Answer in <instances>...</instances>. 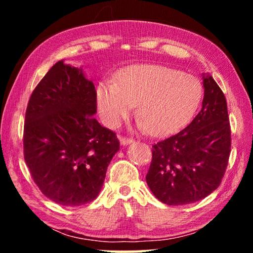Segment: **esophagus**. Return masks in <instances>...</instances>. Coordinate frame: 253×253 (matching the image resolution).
Returning a JSON list of instances; mask_svg holds the SVG:
<instances>
[{"mask_svg": "<svg viewBox=\"0 0 253 253\" xmlns=\"http://www.w3.org/2000/svg\"><path fill=\"white\" fill-rule=\"evenodd\" d=\"M119 142L123 145V146H127L132 143V140L130 138H125V137H119Z\"/></svg>", "mask_w": 253, "mask_h": 253, "instance_id": "obj_1", "label": "esophagus"}]
</instances>
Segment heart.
I'll use <instances>...</instances> for the list:
<instances>
[{
	"instance_id": "heart-1",
	"label": "heart",
	"mask_w": 253,
	"mask_h": 253,
	"mask_svg": "<svg viewBox=\"0 0 253 253\" xmlns=\"http://www.w3.org/2000/svg\"><path fill=\"white\" fill-rule=\"evenodd\" d=\"M202 98V85L194 76L172 68L140 65L128 68L117 81L97 88V108L107 125L116 127L134 111L139 130L166 136L186 125Z\"/></svg>"
}]
</instances>
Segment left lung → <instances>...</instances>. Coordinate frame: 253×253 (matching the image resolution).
Masks as SVG:
<instances>
[{
    "label": "left lung",
    "instance_id": "left-lung-1",
    "mask_svg": "<svg viewBox=\"0 0 253 253\" xmlns=\"http://www.w3.org/2000/svg\"><path fill=\"white\" fill-rule=\"evenodd\" d=\"M202 109L176 135L153 145L146 182L168 205L194 203L219 187L228 165L231 130L224 93L203 74Z\"/></svg>",
    "mask_w": 253,
    "mask_h": 253
}]
</instances>
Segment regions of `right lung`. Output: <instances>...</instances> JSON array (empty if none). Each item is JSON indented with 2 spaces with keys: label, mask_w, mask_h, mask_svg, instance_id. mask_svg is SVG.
<instances>
[{
  "label": "right lung",
  "mask_w": 253,
  "mask_h": 253,
  "mask_svg": "<svg viewBox=\"0 0 253 253\" xmlns=\"http://www.w3.org/2000/svg\"><path fill=\"white\" fill-rule=\"evenodd\" d=\"M96 90L83 68L60 60L30 97L24 124V160L46 198L65 207L92 202L119 151L114 131L102 127Z\"/></svg>",
  "instance_id": "right-lung-1"
}]
</instances>
